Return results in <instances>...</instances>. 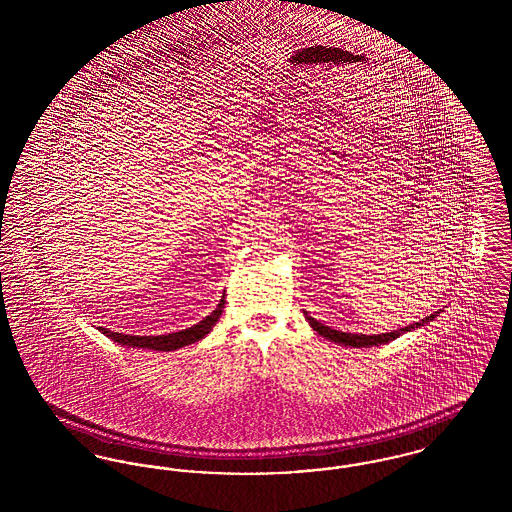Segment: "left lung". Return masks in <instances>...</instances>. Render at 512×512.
<instances>
[{"label":"left lung","instance_id":"obj_1","mask_svg":"<svg viewBox=\"0 0 512 512\" xmlns=\"http://www.w3.org/2000/svg\"><path fill=\"white\" fill-rule=\"evenodd\" d=\"M436 317H438V313H436V315H430V317L422 318V322H414V324H409V326L399 328V330H393V332H388V334H372V336H366V334H349V332L332 330L330 326H324L322 322H318V320L309 317V315L305 313V318L309 320L311 328L317 330L322 338L334 341V343H341V345H349V347H372V345H382V343L397 340L401 334L411 332L414 328H420V326H424L426 322H430V320H434Z\"/></svg>","mask_w":512,"mask_h":512}]
</instances>
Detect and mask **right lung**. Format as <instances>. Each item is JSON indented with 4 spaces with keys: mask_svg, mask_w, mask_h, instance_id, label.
<instances>
[{
    "mask_svg": "<svg viewBox=\"0 0 512 512\" xmlns=\"http://www.w3.org/2000/svg\"><path fill=\"white\" fill-rule=\"evenodd\" d=\"M222 309H224V295H222L217 309L209 317L203 318L201 322H197V324L186 328V330L172 332V334H167V336H130V334L111 332L107 328H99V330L107 338L117 341L119 345H126V347H142V349H153V351H176V349H180L184 345H192L195 341L203 340L213 330V326L217 324V320L222 315Z\"/></svg>",
    "mask_w": 512,
    "mask_h": 512,
    "instance_id": "right-lung-1",
    "label": "right lung"
}]
</instances>
